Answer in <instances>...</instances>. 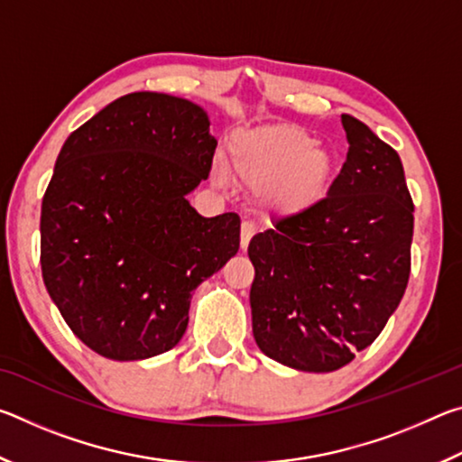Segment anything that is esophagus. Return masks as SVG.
Segmentation results:
<instances>
[{
  "mask_svg": "<svg viewBox=\"0 0 462 462\" xmlns=\"http://www.w3.org/2000/svg\"><path fill=\"white\" fill-rule=\"evenodd\" d=\"M254 232H256V228L253 222H242V226H240V248L242 250L248 246V242L254 236Z\"/></svg>",
  "mask_w": 462,
  "mask_h": 462,
  "instance_id": "34e87169",
  "label": "esophagus"
}]
</instances>
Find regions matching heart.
Wrapping results in <instances>:
<instances>
[{
	"mask_svg": "<svg viewBox=\"0 0 462 462\" xmlns=\"http://www.w3.org/2000/svg\"><path fill=\"white\" fill-rule=\"evenodd\" d=\"M334 169V154L300 126L240 130L230 140V177L259 189L263 209L273 216H300L314 208L330 189Z\"/></svg>",
	"mask_w": 462,
	"mask_h": 462,
	"instance_id": "heart-1",
	"label": "heart"
}]
</instances>
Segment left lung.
I'll return each instance as SVG.
<instances>
[{"mask_svg": "<svg viewBox=\"0 0 462 462\" xmlns=\"http://www.w3.org/2000/svg\"><path fill=\"white\" fill-rule=\"evenodd\" d=\"M346 161L326 198L253 236V334L273 361L330 373L373 344L410 279L413 203L393 148L342 114Z\"/></svg>", "mask_w": 462, "mask_h": 462, "instance_id": "left-lung-1", "label": "left lung"}]
</instances>
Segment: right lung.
<instances>
[{"mask_svg":"<svg viewBox=\"0 0 462 462\" xmlns=\"http://www.w3.org/2000/svg\"><path fill=\"white\" fill-rule=\"evenodd\" d=\"M216 146L199 106L154 91L112 101L62 144L42 198V279L97 355L173 348L193 289L238 253L240 217H203L187 201Z\"/></svg>","mask_w":462,"mask_h":462,"instance_id":"obj_1","label":"right lung"}]
</instances>
